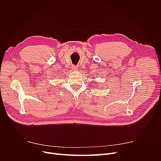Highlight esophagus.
<instances>
[{
	"mask_svg": "<svg viewBox=\"0 0 161 161\" xmlns=\"http://www.w3.org/2000/svg\"><path fill=\"white\" fill-rule=\"evenodd\" d=\"M72 69H73V70H78V66H76V65H73L72 66Z\"/></svg>",
	"mask_w": 161,
	"mask_h": 161,
	"instance_id": "34e87169",
	"label": "esophagus"
}]
</instances>
